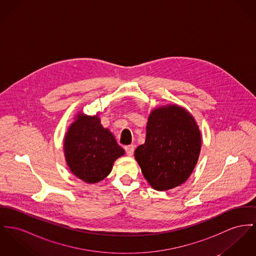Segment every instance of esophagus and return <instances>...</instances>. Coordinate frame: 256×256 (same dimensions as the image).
<instances>
[{
	"mask_svg": "<svg viewBox=\"0 0 256 256\" xmlns=\"http://www.w3.org/2000/svg\"><path fill=\"white\" fill-rule=\"evenodd\" d=\"M125 150V152L128 155V156H132L134 154V150H135V146L133 144H130V146H126L124 148Z\"/></svg>",
	"mask_w": 256,
	"mask_h": 256,
	"instance_id": "34e87169",
	"label": "esophagus"
}]
</instances>
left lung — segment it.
I'll use <instances>...</instances> for the list:
<instances>
[{
	"instance_id": "1",
	"label": "left lung",
	"mask_w": 256,
	"mask_h": 256,
	"mask_svg": "<svg viewBox=\"0 0 256 256\" xmlns=\"http://www.w3.org/2000/svg\"><path fill=\"white\" fill-rule=\"evenodd\" d=\"M201 150V134L184 108L168 106L148 118L146 142L135 158L148 184L165 191L182 184L194 169Z\"/></svg>"
}]
</instances>
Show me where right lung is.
Here are the masks:
<instances>
[{"label":"right lung","instance_id":"right-lung-1","mask_svg":"<svg viewBox=\"0 0 256 256\" xmlns=\"http://www.w3.org/2000/svg\"><path fill=\"white\" fill-rule=\"evenodd\" d=\"M65 136L67 164L74 174L88 184L104 180L114 162L124 154L114 135L101 125L100 118L78 114Z\"/></svg>","mask_w":256,"mask_h":256}]
</instances>
